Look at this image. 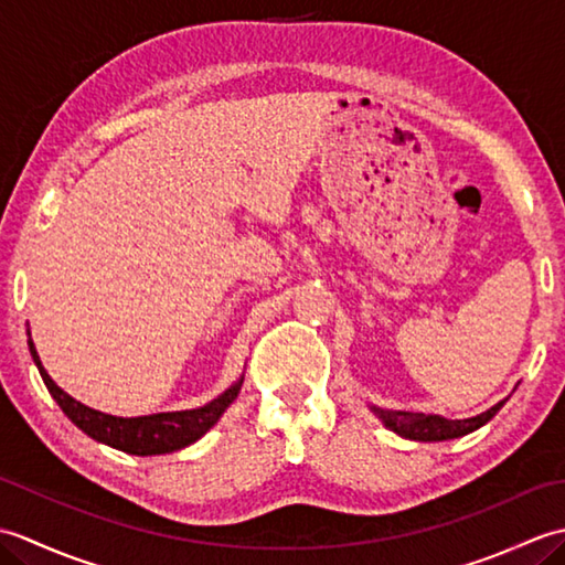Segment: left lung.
<instances>
[{"label": "left lung", "instance_id": "left-lung-1", "mask_svg": "<svg viewBox=\"0 0 565 565\" xmlns=\"http://www.w3.org/2000/svg\"><path fill=\"white\" fill-rule=\"evenodd\" d=\"M502 405H505V401H500L498 405L490 407V411L468 419H447L441 415H425V413H386V411H376V407L374 411L381 415L386 427L398 431L401 437L417 439V441H441V439L463 437L468 431L486 425Z\"/></svg>", "mask_w": 565, "mask_h": 565}]
</instances>
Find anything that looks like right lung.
I'll list each match as a JSON object with an SVG mask.
<instances>
[{
	"label": "right lung",
	"mask_w": 565,
	"mask_h": 565,
	"mask_svg": "<svg viewBox=\"0 0 565 565\" xmlns=\"http://www.w3.org/2000/svg\"><path fill=\"white\" fill-rule=\"evenodd\" d=\"M29 350L35 366L41 371L45 388L51 391L55 403L63 407V413L72 419V423H75L82 431H87L92 439L109 444V447L121 449L126 454H138V456L167 454V451H177L182 447H189V444H194L196 439L206 435L215 423H218V417L225 413V407L237 398L239 386H243V379H239L233 388H227L223 395H218V398L211 401L209 405L196 407V411L160 413V415H146V417H114L99 411H92V407L82 405L63 388H57L53 379L47 376V371L43 369L31 338H29Z\"/></svg>",
	"instance_id": "add662e5"
}]
</instances>
